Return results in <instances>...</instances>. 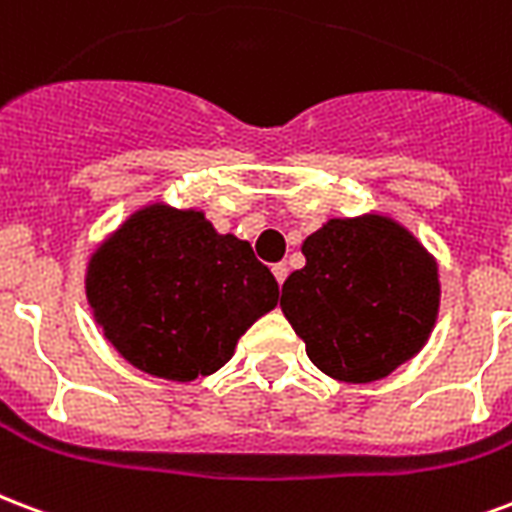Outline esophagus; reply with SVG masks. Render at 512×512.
<instances>
[{
  "label": "esophagus",
  "mask_w": 512,
  "mask_h": 512,
  "mask_svg": "<svg viewBox=\"0 0 512 512\" xmlns=\"http://www.w3.org/2000/svg\"><path fill=\"white\" fill-rule=\"evenodd\" d=\"M271 271H273V276H276V282L284 284V279H287V265H284V263H276V265H273V268H271Z\"/></svg>",
  "instance_id": "esophagus-1"
}]
</instances>
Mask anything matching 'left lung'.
<instances>
[{
  "label": "left lung",
  "instance_id": "8db88e82",
  "mask_svg": "<svg viewBox=\"0 0 512 512\" xmlns=\"http://www.w3.org/2000/svg\"><path fill=\"white\" fill-rule=\"evenodd\" d=\"M300 249L306 265L287 276L279 306L322 373L370 384L424 349L440 311L438 260L403 222L333 217Z\"/></svg>",
  "mask_w": 512,
  "mask_h": 512
}]
</instances>
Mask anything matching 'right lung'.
I'll use <instances>...</instances> for the list:
<instances>
[{
    "label": "right lung",
    "instance_id": "1",
    "mask_svg": "<svg viewBox=\"0 0 512 512\" xmlns=\"http://www.w3.org/2000/svg\"><path fill=\"white\" fill-rule=\"evenodd\" d=\"M85 298L120 357L166 381L212 376L279 300L249 241L198 209L139 206L93 249Z\"/></svg>",
    "mask_w": 512,
    "mask_h": 512
}]
</instances>
